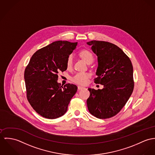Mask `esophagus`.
Listing matches in <instances>:
<instances>
[{
    "instance_id": "esophagus-1",
    "label": "esophagus",
    "mask_w": 155,
    "mask_h": 155,
    "mask_svg": "<svg viewBox=\"0 0 155 155\" xmlns=\"http://www.w3.org/2000/svg\"><path fill=\"white\" fill-rule=\"evenodd\" d=\"M85 88L84 87H81V86H78V90H82V89H84Z\"/></svg>"
}]
</instances>
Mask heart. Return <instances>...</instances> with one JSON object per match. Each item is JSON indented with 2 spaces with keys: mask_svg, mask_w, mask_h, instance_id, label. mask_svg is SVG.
<instances>
[{
  "mask_svg": "<svg viewBox=\"0 0 155 155\" xmlns=\"http://www.w3.org/2000/svg\"><path fill=\"white\" fill-rule=\"evenodd\" d=\"M80 56L81 58L86 62V63L89 64L92 62L93 61V56L92 53L87 50H83L80 52ZM73 64V56L70 54L68 56L67 59V67L70 69L72 67ZM90 77V74L87 72H80L77 73L72 78V81L76 84L80 85H85L88 81V78Z\"/></svg>",
  "mask_w": 155,
  "mask_h": 155,
  "instance_id": "b5f03b06",
  "label": "heart"
}]
</instances>
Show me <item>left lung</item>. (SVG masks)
I'll return each instance as SVG.
<instances>
[{
	"instance_id": "8db88e82",
	"label": "left lung",
	"mask_w": 155,
	"mask_h": 155,
	"mask_svg": "<svg viewBox=\"0 0 155 155\" xmlns=\"http://www.w3.org/2000/svg\"><path fill=\"white\" fill-rule=\"evenodd\" d=\"M97 56L94 83L103 88H88L87 100L90 113L100 119L116 115L128 101L134 89L133 67L127 55L114 44L93 40L87 43Z\"/></svg>"
}]
</instances>
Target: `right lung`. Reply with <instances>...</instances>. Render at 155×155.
I'll use <instances>...</instances> for the list:
<instances>
[{
	"instance_id": "obj_1",
	"label": "right lung",
	"mask_w": 155,
	"mask_h": 155,
	"mask_svg": "<svg viewBox=\"0 0 155 155\" xmlns=\"http://www.w3.org/2000/svg\"><path fill=\"white\" fill-rule=\"evenodd\" d=\"M77 43L56 41L38 50L25 69L27 97L39 115L48 119L62 117L77 91V87L58 83V74L67 69V59Z\"/></svg>"
}]
</instances>
